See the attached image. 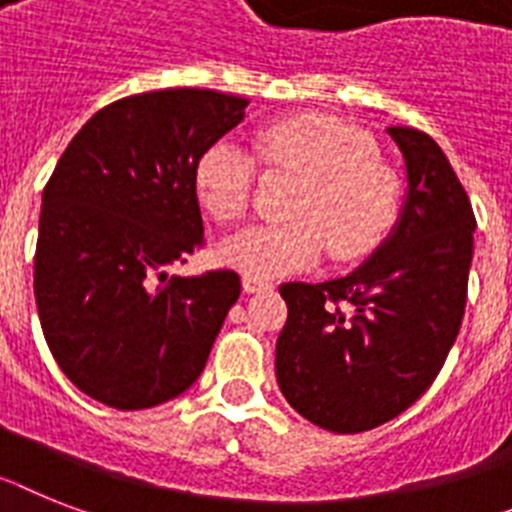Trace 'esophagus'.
<instances>
[{"label":"esophagus","mask_w":512,"mask_h":512,"mask_svg":"<svg viewBox=\"0 0 512 512\" xmlns=\"http://www.w3.org/2000/svg\"><path fill=\"white\" fill-rule=\"evenodd\" d=\"M242 286L247 294H260V291L273 289V281H268V278H257V276H244Z\"/></svg>","instance_id":"esophagus-1"}]
</instances>
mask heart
Listing matches in <instances>:
<instances>
[{
    "mask_svg": "<svg viewBox=\"0 0 512 512\" xmlns=\"http://www.w3.org/2000/svg\"><path fill=\"white\" fill-rule=\"evenodd\" d=\"M255 148L268 169L299 176L286 221L249 226L221 247V260L244 276L270 278L309 268L328 244L336 263L372 255L401 216L403 182L377 158L375 143L346 122L296 114L260 127ZM255 163L231 140L197 156L195 192L221 223L247 213Z\"/></svg>",
    "mask_w": 512,
    "mask_h": 512,
    "instance_id": "1",
    "label": "heart"
}]
</instances>
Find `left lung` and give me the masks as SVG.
<instances>
[{
	"instance_id": "1",
	"label": "left lung",
	"mask_w": 512,
	"mask_h": 512,
	"mask_svg": "<svg viewBox=\"0 0 512 512\" xmlns=\"http://www.w3.org/2000/svg\"><path fill=\"white\" fill-rule=\"evenodd\" d=\"M406 161L401 221L351 276L283 283L289 317L276 343L283 398L317 427L356 435L424 395L466 309L476 218L440 145L388 127Z\"/></svg>"
}]
</instances>
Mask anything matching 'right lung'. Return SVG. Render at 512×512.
Listing matches in <instances>:
<instances>
[{
	"instance_id": "obj_1",
	"label": "right lung",
	"mask_w": 512,
	"mask_h": 512,
	"mask_svg": "<svg viewBox=\"0 0 512 512\" xmlns=\"http://www.w3.org/2000/svg\"><path fill=\"white\" fill-rule=\"evenodd\" d=\"M247 98L163 88L83 124L44 187L33 291L59 369L93 401L153 409L205 369L239 299L234 270L169 276L205 244L195 161Z\"/></svg>"
}]
</instances>
